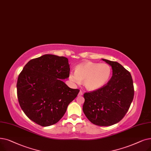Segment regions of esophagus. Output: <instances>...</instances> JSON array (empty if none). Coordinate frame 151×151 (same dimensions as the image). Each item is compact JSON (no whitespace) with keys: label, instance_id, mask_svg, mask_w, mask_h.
Instances as JSON below:
<instances>
[{"label":"esophagus","instance_id":"esophagus-1","mask_svg":"<svg viewBox=\"0 0 151 151\" xmlns=\"http://www.w3.org/2000/svg\"><path fill=\"white\" fill-rule=\"evenodd\" d=\"M83 94V91H80V93H79V95H80V96H82Z\"/></svg>","mask_w":151,"mask_h":151}]
</instances>
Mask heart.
Masks as SVG:
<instances>
[{
	"label": "heart",
	"mask_w": 151,
	"mask_h": 151,
	"mask_svg": "<svg viewBox=\"0 0 151 151\" xmlns=\"http://www.w3.org/2000/svg\"><path fill=\"white\" fill-rule=\"evenodd\" d=\"M112 70L107 63L86 62L78 65L75 73H71L70 78L75 83L84 81L89 91H95L102 88L109 81Z\"/></svg>",
	"instance_id": "heart-1"
}]
</instances>
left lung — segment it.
<instances>
[{"mask_svg":"<svg viewBox=\"0 0 151 151\" xmlns=\"http://www.w3.org/2000/svg\"><path fill=\"white\" fill-rule=\"evenodd\" d=\"M112 68V76L102 88L84 94L83 112L94 124L111 126L127 113L134 97L132 75L121 64L104 59Z\"/></svg>","mask_w":151,"mask_h":151,"instance_id":"1","label":"left lung"}]
</instances>
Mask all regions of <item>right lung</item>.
I'll return each mask as SVG.
<instances>
[{
  "mask_svg": "<svg viewBox=\"0 0 151 151\" xmlns=\"http://www.w3.org/2000/svg\"><path fill=\"white\" fill-rule=\"evenodd\" d=\"M68 58L45 54L29 60L19 73L18 100L32 122L49 127L59 121L80 90L70 88L62 80L70 76Z\"/></svg>",
  "mask_w": 151,
  "mask_h": 151,
  "instance_id": "add662e5",
  "label": "right lung"
}]
</instances>
